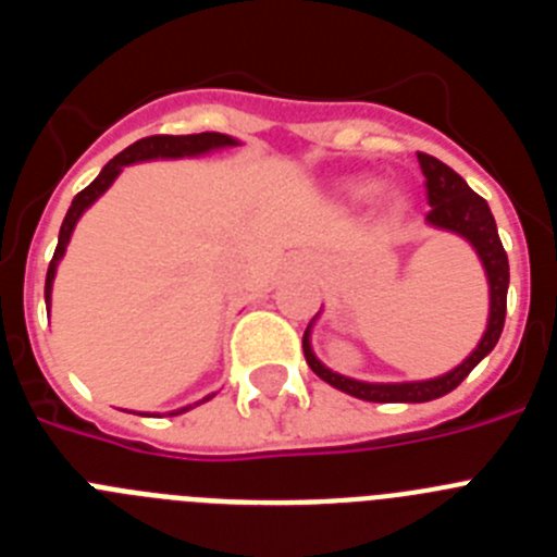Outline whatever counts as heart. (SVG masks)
<instances>
[{
	"instance_id": "heart-1",
	"label": "heart",
	"mask_w": 557,
	"mask_h": 557,
	"mask_svg": "<svg viewBox=\"0 0 557 557\" xmlns=\"http://www.w3.org/2000/svg\"><path fill=\"white\" fill-rule=\"evenodd\" d=\"M351 191L357 198H371L373 191H376V184H371V181H368V184H357Z\"/></svg>"
}]
</instances>
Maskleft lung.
I'll return each instance as SVG.
<instances>
[{
	"label": "left lung",
	"mask_w": 557,
	"mask_h": 557,
	"mask_svg": "<svg viewBox=\"0 0 557 557\" xmlns=\"http://www.w3.org/2000/svg\"><path fill=\"white\" fill-rule=\"evenodd\" d=\"M418 164L426 178V200H430V214H426V223L435 225V228L451 231V234H460L466 243H471V248L480 256L485 275H488L491 287V312H488V326L485 334L476 343L474 351L462 359L455 371L444 373V376L424 379V382H398V385H373V382H357V379L339 376V373L329 371L321 359L312 354L309 346V329L304 332V357H307V366L312 368L323 382H329L337 391L348 393V396H357L362 401H379V405H393V401H432V398H441L446 393L455 391L462 379L469 376L476 366L482 362V357H488L494 351V346L499 343V334L505 329V312H508V284H510V268H508V253L502 248L499 231H496V220L491 214L488 203L471 189L466 181L457 175L451 166H446L444 161H437L435 156H426V152H418Z\"/></svg>",
	"instance_id": "1"
}]
</instances>
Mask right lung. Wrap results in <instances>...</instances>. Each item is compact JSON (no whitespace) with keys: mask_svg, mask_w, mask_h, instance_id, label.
Masks as SVG:
<instances>
[{"mask_svg":"<svg viewBox=\"0 0 557 557\" xmlns=\"http://www.w3.org/2000/svg\"><path fill=\"white\" fill-rule=\"evenodd\" d=\"M239 145L236 139H231V136H225V133H189V136H147V139H139L133 141L131 147H125V150L120 152V156H113L111 161H108L106 166H102V172L97 175L91 184L86 186L83 191H77L75 200H72V206H69L66 218H63V225H61V234H58V248H55V256H52V262H49V270H47V284H44V301L49 304V298H52V282H55V268L58 262H61V256L66 253V245H69V236H72V231H75L77 220H81L83 211L88 209V206L95 203L97 198H100L102 191L108 189V186L116 181V175L122 172V166L127 164H136V161H150V159H186V156H203V152L209 150H220V147H234ZM211 398V396H206ZM203 398V401H206ZM203 401H198V405H203ZM189 407H184V410H175L170 412V416H181V412H186Z\"/></svg>","mask_w":557,"mask_h":557,"instance_id":"obj_1","label":"right lung"}]
</instances>
